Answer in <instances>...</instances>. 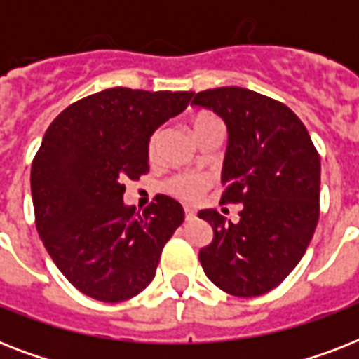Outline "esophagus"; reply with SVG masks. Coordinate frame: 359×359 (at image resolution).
I'll return each instance as SVG.
<instances>
[{"instance_id":"34e87169","label":"esophagus","mask_w":359,"mask_h":359,"mask_svg":"<svg viewBox=\"0 0 359 359\" xmlns=\"http://www.w3.org/2000/svg\"><path fill=\"white\" fill-rule=\"evenodd\" d=\"M184 218L186 222H191V219H196V212L191 208H184Z\"/></svg>"}]
</instances>
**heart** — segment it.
<instances>
[{
    "label": "heart",
    "instance_id": "heart-1",
    "mask_svg": "<svg viewBox=\"0 0 359 359\" xmlns=\"http://www.w3.org/2000/svg\"><path fill=\"white\" fill-rule=\"evenodd\" d=\"M210 115H197L196 119H194V126H196L199 121L207 119ZM158 141H160V130L154 132L151 135V140H149V154L154 156L158 151ZM210 184V177L208 175H203V173H180L177 177L168 182V190L173 194V196L180 197V199H184V201H196L197 197L201 196L203 190Z\"/></svg>",
    "mask_w": 359,
    "mask_h": 359
}]
</instances>
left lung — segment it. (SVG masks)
Returning a JSON list of instances; mask_svg holds the SVG:
<instances>
[{
	"instance_id": "1",
	"label": "left lung",
	"mask_w": 359,
	"mask_h": 359,
	"mask_svg": "<svg viewBox=\"0 0 359 359\" xmlns=\"http://www.w3.org/2000/svg\"><path fill=\"white\" fill-rule=\"evenodd\" d=\"M196 106L227 124L224 203H240L236 224L207 208L212 242L199 251L207 278L233 296L276 289L306 253L318 222L320 158L292 109L244 87L197 93Z\"/></svg>"
}]
</instances>
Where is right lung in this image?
<instances>
[{
    "label": "right lung",
    "mask_w": 359,
    "mask_h": 359,
    "mask_svg": "<svg viewBox=\"0 0 359 359\" xmlns=\"http://www.w3.org/2000/svg\"><path fill=\"white\" fill-rule=\"evenodd\" d=\"M191 91L114 87L53 119L31 165L36 231L53 262L95 300H128L154 279L165 242L184 222L179 201L156 196L141 214L124 180L149 171V140L182 114Z\"/></svg>",
    "instance_id": "obj_1"
}]
</instances>
